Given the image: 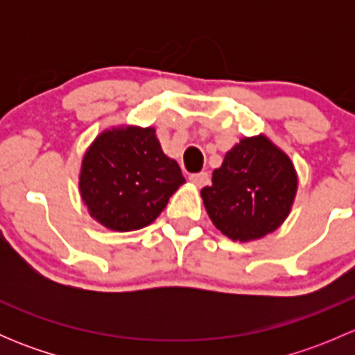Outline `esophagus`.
Returning a JSON list of instances; mask_svg holds the SVG:
<instances>
[{"mask_svg": "<svg viewBox=\"0 0 355 355\" xmlns=\"http://www.w3.org/2000/svg\"><path fill=\"white\" fill-rule=\"evenodd\" d=\"M189 180H191V184H194L196 187H204V185H207V182H209V175L206 173V171H200V173H192L191 177H189Z\"/></svg>", "mask_w": 355, "mask_h": 355, "instance_id": "1", "label": "esophagus"}]
</instances>
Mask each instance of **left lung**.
Segmentation results:
<instances>
[{"label": "left lung", "instance_id": "left-lung-1", "mask_svg": "<svg viewBox=\"0 0 355 355\" xmlns=\"http://www.w3.org/2000/svg\"><path fill=\"white\" fill-rule=\"evenodd\" d=\"M200 191L214 227L235 242H252L282 227L299 178L285 151L264 134L241 139Z\"/></svg>", "mask_w": 355, "mask_h": 355}]
</instances>
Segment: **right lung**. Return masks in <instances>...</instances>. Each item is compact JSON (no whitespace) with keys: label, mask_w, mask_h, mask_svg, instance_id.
<instances>
[{"label":"right lung","mask_w":355,"mask_h":355,"mask_svg":"<svg viewBox=\"0 0 355 355\" xmlns=\"http://www.w3.org/2000/svg\"><path fill=\"white\" fill-rule=\"evenodd\" d=\"M185 184L180 166L161 149L153 127L103 130L82 157L78 191L91 218L114 232L151 225Z\"/></svg>","instance_id":"1"}]
</instances>
